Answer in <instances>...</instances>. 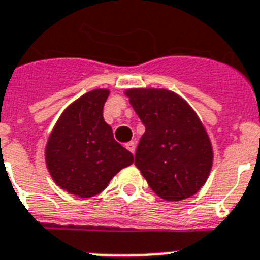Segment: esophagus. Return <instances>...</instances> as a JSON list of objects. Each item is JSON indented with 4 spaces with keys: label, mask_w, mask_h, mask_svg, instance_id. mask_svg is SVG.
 Returning <instances> with one entry per match:
<instances>
[{
    "label": "esophagus",
    "mask_w": 260,
    "mask_h": 260,
    "mask_svg": "<svg viewBox=\"0 0 260 260\" xmlns=\"http://www.w3.org/2000/svg\"><path fill=\"white\" fill-rule=\"evenodd\" d=\"M125 148L129 151L131 154H135V150H136V144H135V142H128L125 144Z\"/></svg>",
    "instance_id": "34e87169"
}]
</instances>
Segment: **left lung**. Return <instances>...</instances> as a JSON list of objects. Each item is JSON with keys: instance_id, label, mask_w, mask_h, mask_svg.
<instances>
[{"instance_id": "8db88e82", "label": "left lung", "mask_w": 260, "mask_h": 260, "mask_svg": "<svg viewBox=\"0 0 260 260\" xmlns=\"http://www.w3.org/2000/svg\"><path fill=\"white\" fill-rule=\"evenodd\" d=\"M126 95L146 128L135 154L136 167L163 200L191 197L205 183L213 162L197 114L169 90L134 89Z\"/></svg>"}]
</instances>
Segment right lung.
Listing matches in <instances>:
<instances>
[{
	"label": "right lung",
	"instance_id": "add662e5",
	"mask_svg": "<svg viewBox=\"0 0 260 260\" xmlns=\"http://www.w3.org/2000/svg\"><path fill=\"white\" fill-rule=\"evenodd\" d=\"M109 91L97 89L71 104L56 122L46 162L56 185L81 198L93 197L134 163V155L114 140L102 117Z\"/></svg>",
	"mask_w": 260,
	"mask_h": 260
}]
</instances>
